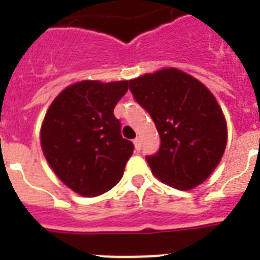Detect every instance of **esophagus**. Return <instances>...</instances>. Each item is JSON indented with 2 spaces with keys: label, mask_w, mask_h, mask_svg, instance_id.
<instances>
[{
  "label": "esophagus",
  "mask_w": 260,
  "mask_h": 260,
  "mask_svg": "<svg viewBox=\"0 0 260 260\" xmlns=\"http://www.w3.org/2000/svg\"><path fill=\"white\" fill-rule=\"evenodd\" d=\"M134 144H135V148H136V150H140V148H142V139L140 138H136L134 140Z\"/></svg>",
  "instance_id": "obj_1"
}]
</instances>
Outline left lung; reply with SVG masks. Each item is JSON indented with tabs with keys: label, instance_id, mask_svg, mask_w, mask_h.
Wrapping results in <instances>:
<instances>
[{
	"label": "left lung",
	"instance_id": "obj_1",
	"mask_svg": "<svg viewBox=\"0 0 260 260\" xmlns=\"http://www.w3.org/2000/svg\"><path fill=\"white\" fill-rule=\"evenodd\" d=\"M129 90L160 136L158 152L146 158L155 177L179 190L202 183L226 146L225 118L213 94L178 69L131 79Z\"/></svg>",
	"mask_w": 260,
	"mask_h": 260
}]
</instances>
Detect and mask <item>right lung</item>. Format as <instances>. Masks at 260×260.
Instances as JSON below:
<instances>
[{"instance_id": "1", "label": "right lung", "mask_w": 260, "mask_h": 260, "mask_svg": "<svg viewBox=\"0 0 260 260\" xmlns=\"http://www.w3.org/2000/svg\"><path fill=\"white\" fill-rule=\"evenodd\" d=\"M126 90L128 81H82L66 87L47 110L40 131L44 156L59 179L83 197L112 189L134 154L113 114Z\"/></svg>"}]
</instances>
